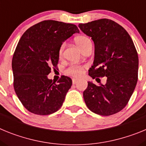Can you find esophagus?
<instances>
[{
  "label": "esophagus",
  "instance_id": "obj_1",
  "mask_svg": "<svg viewBox=\"0 0 146 146\" xmlns=\"http://www.w3.org/2000/svg\"><path fill=\"white\" fill-rule=\"evenodd\" d=\"M77 81H78V80L77 79H72V83H73V84H76V83H77Z\"/></svg>",
  "mask_w": 146,
  "mask_h": 146
}]
</instances>
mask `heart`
<instances>
[{
  "instance_id": "b5f03b06",
  "label": "heart",
  "mask_w": 146,
  "mask_h": 146,
  "mask_svg": "<svg viewBox=\"0 0 146 146\" xmlns=\"http://www.w3.org/2000/svg\"><path fill=\"white\" fill-rule=\"evenodd\" d=\"M91 40L89 39L88 37L85 36H77L75 38V43L77 45V47H79L81 50L86 47L88 44L91 43ZM64 48V44L60 46V49H59V55H61L63 53V50ZM82 69L83 67L80 66L74 65L71 66L69 69L66 70V74H70V75L74 76V77H80L82 74Z\"/></svg>"
}]
</instances>
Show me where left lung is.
Masks as SVG:
<instances>
[{
    "label": "left lung",
    "instance_id": "1",
    "mask_svg": "<svg viewBox=\"0 0 146 146\" xmlns=\"http://www.w3.org/2000/svg\"><path fill=\"white\" fill-rule=\"evenodd\" d=\"M94 43V60L88 70L93 79L107 77L105 84L88 82L83 98L88 109L111 115L125 108L137 82L138 55L126 30L109 19L79 24ZM97 79V78H96Z\"/></svg>",
    "mask_w": 146,
    "mask_h": 146
}]
</instances>
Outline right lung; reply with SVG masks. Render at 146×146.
<instances>
[{
  "label": "right lung",
  "instance_id": "obj_1",
  "mask_svg": "<svg viewBox=\"0 0 146 146\" xmlns=\"http://www.w3.org/2000/svg\"><path fill=\"white\" fill-rule=\"evenodd\" d=\"M76 33L80 31L75 25L44 20L28 28L20 38L11 63L14 88L31 113L46 115L62 106L72 79L61 76L55 84L47 75L51 67L57 66L63 42Z\"/></svg>",
  "mask_w": 146,
  "mask_h": 146
}]
</instances>
